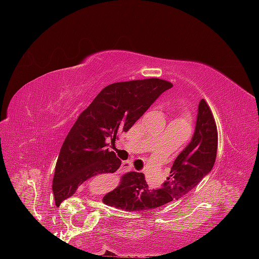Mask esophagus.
Masks as SVG:
<instances>
[{
	"instance_id": "34e87169",
	"label": "esophagus",
	"mask_w": 259,
	"mask_h": 259,
	"mask_svg": "<svg viewBox=\"0 0 259 259\" xmlns=\"http://www.w3.org/2000/svg\"><path fill=\"white\" fill-rule=\"evenodd\" d=\"M121 170H123V171H132V170H134L133 163L129 162V160H124L123 164H121Z\"/></svg>"
}]
</instances>
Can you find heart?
<instances>
[{
    "instance_id": "b5f03b06",
    "label": "heart",
    "mask_w": 259,
    "mask_h": 259,
    "mask_svg": "<svg viewBox=\"0 0 259 259\" xmlns=\"http://www.w3.org/2000/svg\"><path fill=\"white\" fill-rule=\"evenodd\" d=\"M178 114H179V118H178V120H185L184 118H185V113H184L181 109H178Z\"/></svg>"
}]
</instances>
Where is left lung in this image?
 I'll use <instances>...</instances> for the list:
<instances>
[{
  "mask_svg": "<svg viewBox=\"0 0 259 259\" xmlns=\"http://www.w3.org/2000/svg\"><path fill=\"white\" fill-rule=\"evenodd\" d=\"M217 146L218 133L214 118L206 101L201 100L191 141L175 158L170 175L162 186L150 187L144 174L132 171L121 178L120 185L107 194L103 202L125 210H151L179 200L212 170Z\"/></svg>",
  "mask_w": 259,
  "mask_h": 259,
  "instance_id": "obj_1",
  "label": "left lung"
}]
</instances>
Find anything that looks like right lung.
<instances>
[{
    "mask_svg": "<svg viewBox=\"0 0 259 259\" xmlns=\"http://www.w3.org/2000/svg\"><path fill=\"white\" fill-rule=\"evenodd\" d=\"M171 86L160 79L133 80L106 86L95 97L62 145L52 185L56 203L70 197L90 178L120 167V159L107 148L108 141L127 132Z\"/></svg>",
    "mask_w": 259,
    "mask_h": 259,
    "instance_id": "right-lung-1",
    "label": "right lung"
}]
</instances>
